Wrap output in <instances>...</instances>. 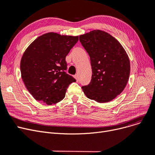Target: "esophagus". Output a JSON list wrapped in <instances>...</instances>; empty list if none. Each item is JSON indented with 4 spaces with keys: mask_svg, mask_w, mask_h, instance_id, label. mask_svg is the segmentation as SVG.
<instances>
[{
    "mask_svg": "<svg viewBox=\"0 0 155 155\" xmlns=\"http://www.w3.org/2000/svg\"><path fill=\"white\" fill-rule=\"evenodd\" d=\"M74 77H75V78L76 79V81H77V82H78L79 78H78V75H77V74H76V75H74Z\"/></svg>",
    "mask_w": 155,
    "mask_h": 155,
    "instance_id": "esophagus-1",
    "label": "esophagus"
}]
</instances>
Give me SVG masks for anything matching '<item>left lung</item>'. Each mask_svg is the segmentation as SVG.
Listing matches in <instances>:
<instances>
[{"instance_id":"left-lung-1","label":"left lung","mask_w":155,"mask_h":155,"mask_svg":"<svg viewBox=\"0 0 155 155\" xmlns=\"http://www.w3.org/2000/svg\"><path fill=\"white\" fill-rule=\"evenodd\" d=\"M79 40L91 59L90 84L82 86L85 96L104 103L122 93L129 78V56L118 40L106 31L96 30L80 35Z\"/></svg>"}]
</instances>
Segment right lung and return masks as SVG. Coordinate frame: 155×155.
<instances>
[{"instance_id":"right-lung-1","label":"right lung","mask_w":155,"mask_h":155,"mask_svg":"<svg viewBox=\"0 0 155 155\" xmlns=\"http://www.w3.org/2000/svg\"><path fill=\"white\" fill-rule=\"evenodd\" d=\"M78 36L49 32L38 37L23 53L20 63L21 78L31 96L48 105L64 99L69 85L76 81L65 72L66 56Z\"/></svg>"}]
</instances>
